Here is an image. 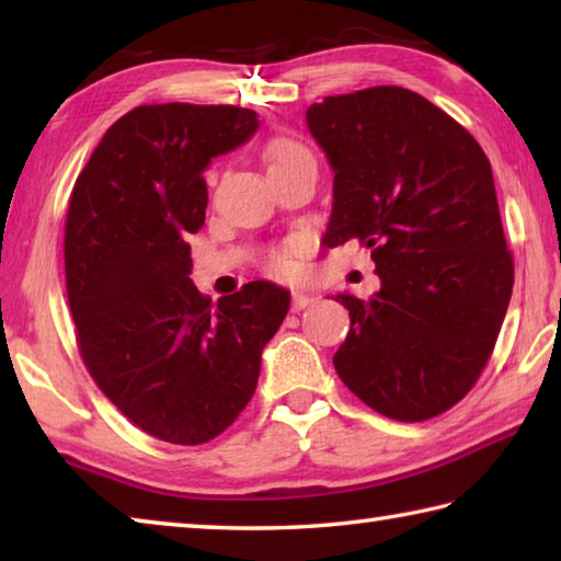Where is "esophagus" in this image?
<instances>
[{
	"label": "esophagus",
	"mask_w": 561,
	"mask_h": 561,
	"mask_svg": "<svg viewBox=\"0 0 561 561\" xmlns=\"http://www.w3.org/2000/svg\"><path fill=\"white\" fill-rule=\"evenodd\" d=\"M309 304H314V297H311V294L301 291V289H297V291L291 294V309H294V311H301V309H307Z\"/></svg>",
	"instance_id": "34e87169"
}]
</instances>
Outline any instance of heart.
Here are the masks:
<instances>
[{
    "label": "heart",
    "mask_w": 561,
    "mask_h": 561,
    "mask_svg": "<svg viewBox=\"0 0 561 561\" xmlns=\"http://www.w3.org/2000/svg\"><path fill=\"white\" fill-rule=\"evenodd\" d=\"M297 156H307V150H304L297 144H289V140H274V144L267 148L270 168L287 163V160L297 158ZM270 264H272V270H284V267H287V262H284V257H272Z\"/></svg>",
    "instance_id": "b5f03b06"
}]
</instances>
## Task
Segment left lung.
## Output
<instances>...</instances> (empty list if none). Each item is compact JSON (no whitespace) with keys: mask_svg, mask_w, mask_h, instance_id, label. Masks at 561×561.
Masks as SVG:
<instances>
[{"mask_svg":"<svg viewBox=\"0 0 561 561\" xmlns=\"http://www.w3.org/2000/svg\"><path fill=\"white\" fill-rule=\"evenodd\" d=\"M307 126L334 173L324 244L358 240L381 279L366 301L336 294L351 319L336 374L381 415L428 421L478 381L512 297L490 160L401 87L329 96Z\"/></svg>","mask_w":561,"mask_h":561,"instance_id":"left-lung-1","label":"left lung"}]
</instances>
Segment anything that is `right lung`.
<instances>
[{"instance_id": "obj_1", "label": "right lung", "mask_w": 561, "mask_h": 561, "mask_svg": "<svg viewBox=\"0 0 561 561\" xmlns=\"http://www.w3.org/2000/svg\"><path fill=\"white\" fill-rule=\"evenodd\" d=\"M257 128V113L237 106L133 108L73 185L64 262L81 356L111 403L165 443H207L242 413L289 311L274 282L213 304L190 279L203 173Z\"/></svg>"}]
</instances>
